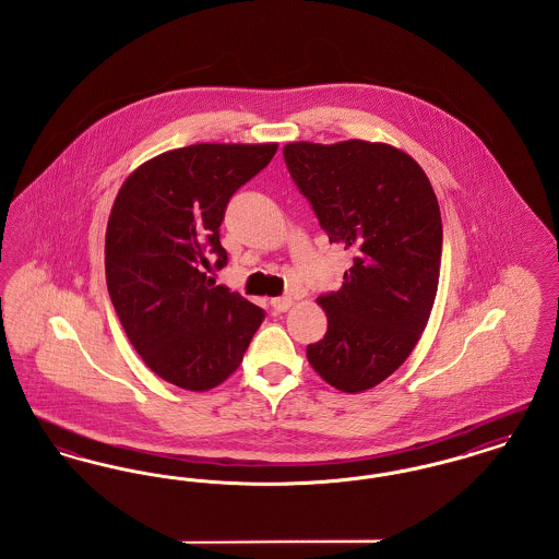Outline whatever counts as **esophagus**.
<instances>
[{"label": "esophagus", "instance_id": "1", "mask_svg": "<svg viewBox=\"0 0 559 559\" xmlns=\"http://www.w3.org/2000/svg\"><path fill=\"white\" fill-rule=\"evenodd\" d=\"M270 306L274 308V312H287L289 308L293 306V297L292 295H283V297H274L272 301H270Z\"/></svg>", "mask_w": 559, "mask_h": 559}]
</instances>
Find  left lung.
<instances>
[{"mask_svg":"<svg viewBox=\"0 0 559 559\" xmlns=\"http://www.w3.org/2000/svg\"><path fill=\"white\" fill-rule=\"evenodd\" d=\"M293 182L331 242L354 264L335 293L320 295L329 329L308 362L347 394L371 390L408 358L433 308L442 217L421 165L383 142H289Z\"/></svg>","mask_w":559,"mask_h":559,"instance_id":"left-lung-1","label":"left lung"}]
</instances>
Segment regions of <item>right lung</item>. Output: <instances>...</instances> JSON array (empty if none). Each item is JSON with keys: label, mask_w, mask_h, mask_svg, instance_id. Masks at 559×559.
<instances>
[{"label": "right lung", "mask_w": 559, "mask_h": 559, "mask_svg": "<svg viewBox=\"0 0 559 559\" xmlns=\"http://www.w3.org/2000/svg\"><path fill=\"white\" fill-rule=\"evenodd\" d=\"M278 144H190L133 169L108 215L107 287L144 365L167 383L207 392L239 369L264 310L215 285L226 266L219 224L230 197Z\"/></svg>", "instance_id": "obj_1"}]
</instances>
